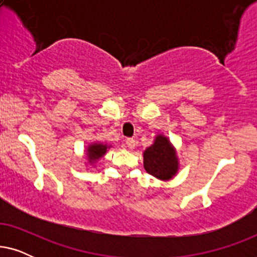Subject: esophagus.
Instances as JSON below:
<instances>
[{
  "label": "esophagus",
  "mask_w": 257,
  "mask_h": 257,
  "mask_svg": "<svg viewBox=\"0 0 257 257\" xmlns=\"http://www.w3.org/2000/svg\"><path fill=\"white\" fill-rule=\"evenodd\" d=\"M125 143H126V146H127L130 150L135 149V146H136V140L133 139V138H127V139L125 140Z\"/></svg>",
  "instance_id": "34e87169"
}]
</instances>
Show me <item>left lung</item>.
<instances>
[{
    "label": "left lung",
    "instance_id": "1",
    "mask_svg": "<svg viewBox=\"0 0 257 257\" xmlns=\"http://www.w3.org/2000/svg\"><path fill=\"white\" fill-rule=\"evenodd\" d=\"M146 172L160 180H170L177 174L179 163L174 147L164 136H158L152 146L144 152Z\"/></svg>",
    "mask_w": 257,
    "mask_h": 257
}]
</instances>
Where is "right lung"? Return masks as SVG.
<instances>
[{
	"label": "right lung",
	"instance_id": "add662e5",
	"mask_svg": "<svg viewBox=\"0 0 257 257\" xmlns=\"http://www.w3.org/2000/svg\"><path fill=\"white\" fill-rule=\"evenodd\" d=\"M107 149L108 146L105 145V144H92V145H90L89 149H87V159H89L90 163H94V161H97L99 158H101L105 153H106Z\"/></svg>",
	"mask_w": 257,
	"mask_h": 257
}]
</instances>
